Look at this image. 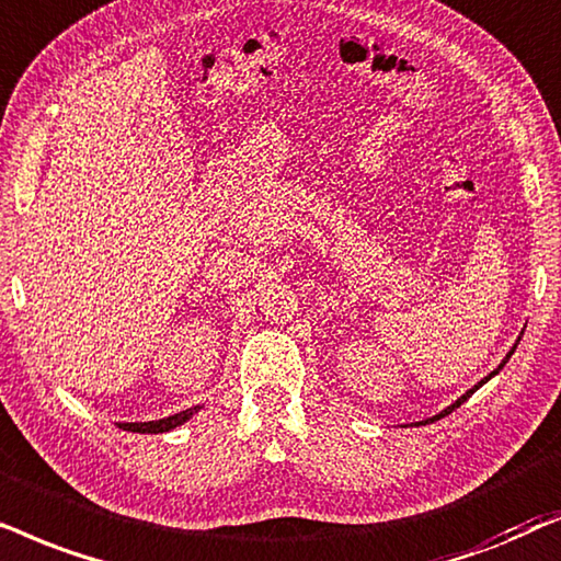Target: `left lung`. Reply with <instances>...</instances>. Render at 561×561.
Returning <instances> with one entry per match:
<instances>
[{
  "label": "left lung",
  "instance_id": "8db88e82",
  "mask_svg": "<svg viewBox=\"0 0 561 561\" xmlns=\"http://www.w3.org/2000/svg\"><path fill=\"white\" fill-rule=\"evenodd\" d=\"M518 341H520V339H518ZM515 346H518V343H515ZM515 346H513V348H511V354H507V356H505V358H503V364H500V367H497V369H495V371H490V375H488V377H484V379H482V382H480V385H474V387H472V390H469V392H465V394H461V398H459V400H457V402H451V405H449V408H446V410H442V413H438V415H433V417H428V421H421V423H417V425H425V423H433V421H438V417H444V415H449V413H451V410H457V408H459V405H461V402H465V400H467V398H469V394H472V392H477V390H480V387H482V385H484V382H490V379H492V377H495V375H497V371H500V369H503V367H505V362H507V358H511V356H513V351H515Z\"/></svg>",
  "mask_w": 561,
  "mask_h": 561
}]
</instances>
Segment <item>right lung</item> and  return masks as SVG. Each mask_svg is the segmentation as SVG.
<instances>
[{"mask_svg": "<svg viewBox=\"0 0 561 561\" xmlns=\"http://www.w3.org/2000/svg\"><path fill=\"white\" fill-rule=\"evenodd\" d=\"M203 405H194V408H186L182 413H174L169 417H159V421H146V423H117L123 431H133V433H167L171 428H176V425H182L190 421V417L197 413V410Z\"/></svg>", "mask_w": 561, "mask_h": 561, "instance_id": "obj_1", "label": "right lung"}]
</instances>
